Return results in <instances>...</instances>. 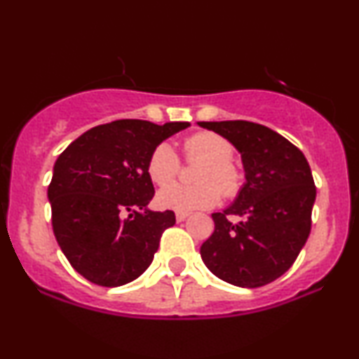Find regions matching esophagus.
<instances>
[{
  "mask_svg": "<svg viewBox=\"0 0 359 359\" xmlns=\"http://www.w3.org/2000/svg\"><path fill=\"white\" fill-rule=\"evenodd\" d=\"M189 217V212H175V219L179 221V222H182V221H185Z\"/></svg>",
  "mask_w": 359,
  "mask_h": 359,
  "instance_id": "34e87169",
  "label": "esophagus"
}]
</instances>
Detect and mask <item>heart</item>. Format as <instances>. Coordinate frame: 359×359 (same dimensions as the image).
<instances>
[{
    "mask_svg": "<svg viewBox=\"0 0 359 359\" xmlns=\"http://www.w3.org/2000/svg\"><path fill=\"white\" fill-rule=\"evenodd\" d=\"M185 156L191 162H203L197 168V180L194 185L170 184L156 194V204L162 209L177 212H191L197 209H209L221 199L233 197L240 192L243 174L233 162L234 148L221 135L212 131H199L184 142ZM180 170V160L170 143H158L148 156L147 172L151 182L165 185L174 180Z\"/></svg>",
    "mask_w": 359,
    "mask_h": 359,
    "instance_id": "1",
    "label": "heart"
}]
</instances>
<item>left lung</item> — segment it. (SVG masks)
<instances>
[{
    "label": "left lung",
    "mask_w": 359,
    "mask_h": 359,
    "mask_svg": "<svg viewBox=\"0 0 359 359\" xmlns=\"http://www.w3.org/2000/svg\"><path fill=\"white\" fill-rule=\"evenodd\" d=\"M241 154L246 182L201 246L204 265L236 287L257 288L294 265L311 233L316 185L307 158L270 128L251 121H199ZM241 217L233 222L232 216Z\"/></svg>",
    "instance_id": "left-lung-1"
}]
</instances>
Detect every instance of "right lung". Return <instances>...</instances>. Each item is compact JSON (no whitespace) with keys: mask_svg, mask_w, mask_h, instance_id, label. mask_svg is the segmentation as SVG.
<instances>
[{"mask_svg":"<svg viewBox=\"0 0 359 359\" xmlns=\"http://www.w3.org/2000/svg\"><path fill=\"white\" fill-rule=\"evenodd\" d=\"M189 126L118 119L90 128L59 155L47 192L53 234L74 270L89 282L125 285L150 266L175 214L148 209L155 194L148 156Z\"/></svg>","mask_w":359,"mask_h":359,"instance_id":"obj_1","label":"right lung"}]
</instances>
